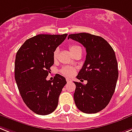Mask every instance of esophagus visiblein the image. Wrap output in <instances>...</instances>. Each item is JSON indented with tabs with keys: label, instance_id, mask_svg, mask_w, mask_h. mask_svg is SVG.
<instances>
[{
	"label": "esophagus",
	"instance_id": "obj_1",
	"mask_svg": "<svg viewBox=\"0 0 132 132\" xmlns=\"http://www.w3.org/2000/svg\"><path fill=\"white\" fill-rule=\"evenodd\" d=\"M66 81H67V82H71V80L70 78H66Z\"/></svg>",
	"mask_w": 132,
	"mask_h": 132
}]
</instances>
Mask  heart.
Instances as JSON below:
<instances>
[{
	"instance_id": "heart-1",
	"label": "heart",
	"mask_w": 132,
	"mask_h": 132,
	"mask_svg": "<svg viewBox=\"0 0 132 132\" xmlns=\"http://www.w3.org/2000/svg\"><path fill=\"white\" fill-rule=\"evenodd\" d=\"M82 50L80 47L79 46H77V45H71V46H69V50L72 54H75L78 50ZM58 54H59V50L56 49L53 52V59L54 61L57 59ZM61 73L65 76L71 77L75 74L76 69L71 67H64L61 69Z\"/></svg>"
}]
</instances>
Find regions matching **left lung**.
Here are the masks:
<instances>
[{"label": "left lung", "mask_w": 132, "mask_h": 132, "mask_svg": "<svg viewBox=\"0 0 132 132\" xmlns=\"http://www.w3.org/2000/svg\"><path fill=\"white\" fill-rule=\"evenodd\" d=\"M69 39L82 44L86 51V60L76 78L87 83L73 82L75 104L82 112L97 113L107 106L115 90L119 76L115 53L102 37L81 32L69 35Z\"/></svg>", "instance_id": "left-lung-1"}]
</instances>
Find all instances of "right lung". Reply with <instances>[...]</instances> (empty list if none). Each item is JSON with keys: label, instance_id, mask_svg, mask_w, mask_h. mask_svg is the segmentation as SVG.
Returning <instances> with one entry per match:
<instances>
[{"label": "right lung", "instance_id": "add662e5", "mask_svg": "<svg viewBox=\"0 0 132 132\" xmlns=\"http://www.w3.org/2000/svg\"><path fill=\"white\" fill-rule=\"evenodd\" d=\"M67 34L37 35L28 39L18 50L15 61V79L23 101L40 115L55 110L59 97L67 82L56 74L52 80L46 78L54 64L53 52Z\"/></svg>", "mask_w": 132, "mask_h": 132}]
</instances>
